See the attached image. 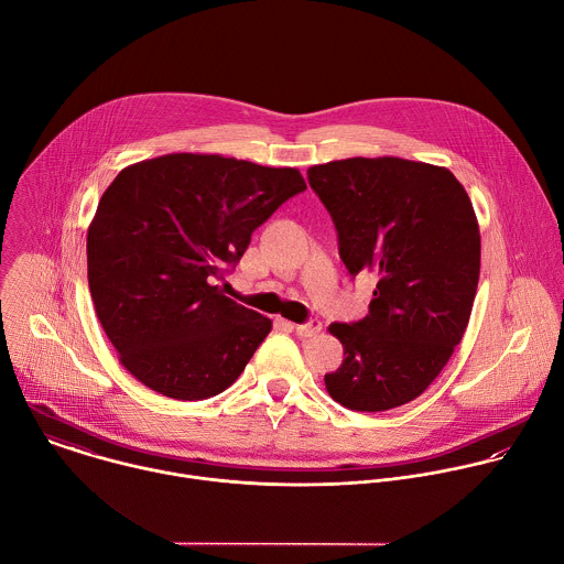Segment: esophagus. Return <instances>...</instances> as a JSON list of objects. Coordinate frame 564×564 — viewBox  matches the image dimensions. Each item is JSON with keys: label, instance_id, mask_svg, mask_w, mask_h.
<instances>
[{"label": "esophagus", "instance_id": "esophagus-1", "mask_svg": "<svg viewBox=\"0 0 564 564\" xmlns=\"http://www.w3.org/2000/svg\"><path fill=\"white\" fill-rule=\"evenodd\" d=\"M321 329H323V323H321V321H310V323H305V325H296V334H299L301 338H314V336L321 334Z\"/></svg>", "mask_w": 564, "mask_h": 564}]
</instances>
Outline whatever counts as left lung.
I'll return each mask as SVG.
<instances>
[{"label": "left lung", "instance_id": "obj_1", "mask_svg": "<svg viewBox=\"0 0 564 564\" xmlns=\"http://www.w3.org/2000/svg\"><path fill=\"white\" fill-rule=\"evenodd\" d=\"M338 230L349 274L378 276L369 314L332 323L343 365L327 393L351 411H389L420 398L470 321L481 235L473 202L446 169L404 158H347L307 169Z\"/></svg>", "mask_w": 564, "mask_h": 564}]
</instances>
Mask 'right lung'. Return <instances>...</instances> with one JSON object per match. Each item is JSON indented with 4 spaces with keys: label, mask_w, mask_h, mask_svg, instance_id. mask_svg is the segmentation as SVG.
I'll list each match as a JSON object with an SVG mask.
<instances>
[{
    "label": "right lung",
    "mask_w": 564,
    "mask_h": 564,
    "mask_svg": "<svg viewBox=\"0 0 564 564\" xmlns=\"http://www.w3.org/2000/svg\"><path fill=\"white\" fill-rule=\"evenodd\" d=\"M305 188L299 169L217 153H166L116 175L87 228V281L135 380L173 400H204L241 376L272 321L224 296L215 279Z\"/></svg>",
    "instance_id": "1"
}]
</instances>
